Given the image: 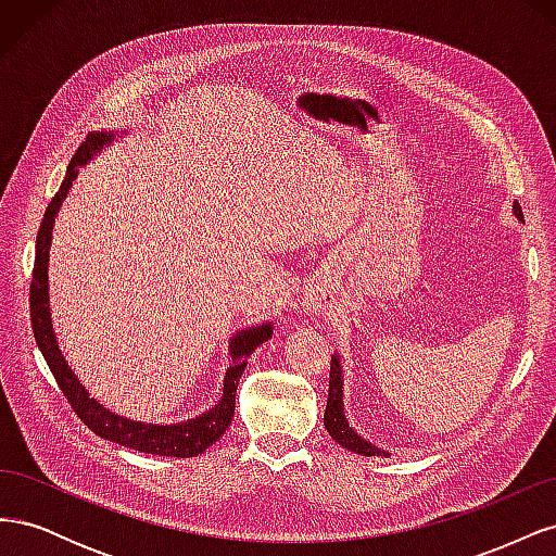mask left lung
<instances>
[{
	"label": "left lung",
	"mask_w": 556,
	"mask_h": 556,
	"mask_svg": "<svg viewBox=\"0 0 556 556\" xmlns=\"http://www.w3.org/2000/svg\"><path fill=\"white\" fill-rule=\"evenodd\" d=\"M515 217L519 223H525V215H521V206L513 204ZM325 427L331 439L343 445L345 450L362 454V457H387V452L374 445L371 441L362 439V435L348 425V417L343 410V371H341V359L339 355H331V371H329V396H327V410H325Z\"/></svg>",
	"instance_id": "left-lung-1"
}]
</instances>
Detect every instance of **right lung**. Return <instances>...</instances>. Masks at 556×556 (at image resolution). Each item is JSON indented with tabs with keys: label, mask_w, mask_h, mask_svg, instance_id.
<instances>
[{
	"label": "right lung",
	"mask_w": 556,
	"mask_h": 556,
	"mask_svg": "<svg viewBox=\"0 0 556 556\" xmlns=\"http://www.w3.org/2000/svg\"><path fill=\"white\" fill-rule=\"evenodd\" d=\"M113 139H115L113 131L88 134V139L80 143L70 166H66V176L60 185L58 194L50 199V204L46 208V215L37 233V257H35V271H31V285H29L31 329H35L37 345L50 368V374L55 376L62 394L72 403L76 415L97 435H102L104 441H113L117 445H125L146 454L188 459V457H197L201 452H206L229 429L233 406H237L239 378L243 376L252 352H255L264 341L271 339L274 327L271 323H266L260 327L239 329L231 336L229 341L231 364L227 368V376L223 382V399L217 401L211 410L201 413L194 419H188V422H178V425L137 422V419H127L117 413H111L97 399L90 396V392L83 387L78 376L72 371V366L66 364L62 350L58 345V336L53 331V319H50V296H48V252H50V241H53L55 217L60 213L62 201L72 190L78 169L83 164H88L97 153H102Z\"/></svg>",
	"instance_id": "1"
}]
</instances>
